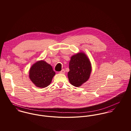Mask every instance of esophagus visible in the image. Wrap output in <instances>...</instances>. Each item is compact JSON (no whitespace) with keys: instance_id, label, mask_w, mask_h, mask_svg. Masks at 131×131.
<instances>
[{"instance_id":"1","label":"esophagus","mask_w":131,"mask_h":131,"mask_svg":"<svg viewBox=\"0 0 131 131\" xmlns=\"http://www.w3.org/2000/svg\"><path fill=\"white\" fill-rule=\"evenodd\" d=\"M60 73L61 74H64V73H65V70H64V69H62V70L60 72Z\"/></svg>"}]
</instances>
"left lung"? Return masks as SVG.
I'll return each mask as SVG.
<instances>
[{
    "instance_id": "left-lung-1",
    "label": "left lung",
    "mask_w": 131,
    "mask_h": 131,
    "mask_svg": "<svg viewBox=\"0 0 131 131\" xmlns=\"http://www.w3.org/2000/svg\"><path fill=\"white\" fill-rule=\"evenodd\" d=\"M91 71L90 61L84 53H78L71 57L68 77L72 85L76 87L81 86L89 79Z\"/></svg>"
}]
</instances>
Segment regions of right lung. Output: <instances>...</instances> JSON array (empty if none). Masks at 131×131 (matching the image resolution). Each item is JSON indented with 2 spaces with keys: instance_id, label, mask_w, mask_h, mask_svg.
Wrapping results in <instances>:
<instances>
[{
  "instance_id": "add662e5",
  "label": "right lung",
  "mask_w": 131,
  "mask_h": 131,
  "mask_svg": "<svg viewBox=\"0 0 131 131\" xmlns=\"http://www.w3.org/2000/svg\"><path fill=\"white\" fill-rule=\"evenodd\" d=\"M55 75L52 67L43 60L34 64L29 70L30 79L36 86L41 88L48 86Z\"/></svg>"
}]
</instances>
